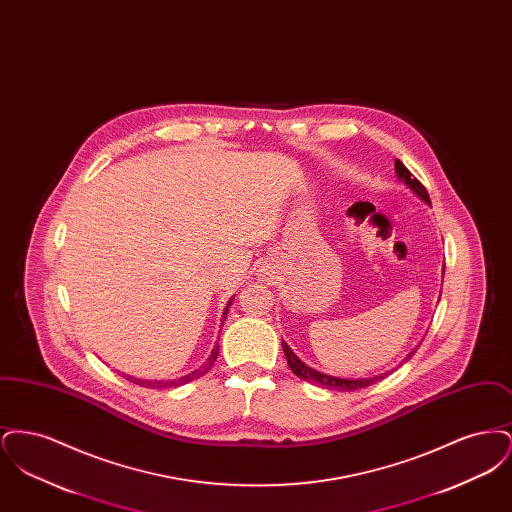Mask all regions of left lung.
Segmentation results:
<instances>
[{
  "label": "left lung",
  "instance_id": "obj_1",
  "mask_svg": "<svg viewBox=\"0 0 512 512\" xmlns=\"http://www.w3.org/2000/svg\"><path fill=\"white\" fill-rule=\"evenodd\" d=\"M395 172H397V176L413 190L414 194L418 195L420 199H424L426 203H430V197H428L426 188L416 180V176H413V172L409 171L399 159H395ZM282 349H284V355H286V359H288V365L292 368V372L295 376H299V378H303V380H307V382L318 384V386H322V388H330V390L338 391L361 390V388H366V386H370V384L382 380L384 376H388V374H384V376L366 378V380L365 378H361V380H347V378L328 376V374H322V372H318L315 368L301 363V361L293 355V351L288 347V343H284V341H282ZM411 355H414V351ZM411 355H409L407 359H411Z\"/></svg>",
  "mask_w": 512,
  "mask_h": 512
}]
</instances>
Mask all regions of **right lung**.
I'll return each instance as SVG.
<instances>
[{
	"instance_id": "1",
	"label": "right lung",
	"mask_w": 512,
	"mask_h": 512,
	"mask_svg": "<svg viewBox=\"0 0 512 512\" xmlns=\"http://www.w3.org/2000/svg\"><path fill=\"white\" fill-rule=\"evenodd\" d=\"M230 305V303H228ZM226 311H228V307H226ZM217 357H219V347H215L213 349V353H211V357H209V361L205 363V365L201 366L199 370H194L192 374H188V376H182V378H178V380H172V382H157V380H140V378H130V376H126L130 382H134V384H138V386H144V388H169V386H180V384H188V382H192L195 378H199V376H203V374H207L209 372V368L215 365V361H217Z\"/></svg>"
}]
</instances>
